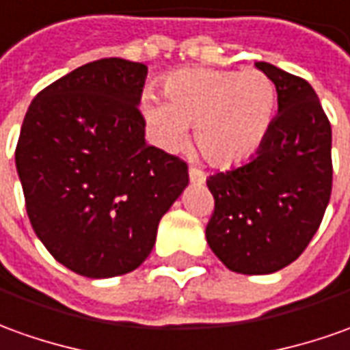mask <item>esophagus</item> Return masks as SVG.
<instances>
[{
  "label": "esophagus",
  "mask_w": 350,
  "mask_h": 350,
  "mask_svg": "<svg viewBox=\"0 0 350 350\" xmlns=\"http://www.w3.org/2000/svg\"><path fill=\"white\" fill-rule=\"evenodd\" d=\"M189 177L192 185H202V183L206 180V173L202 170H198V167H190Z\"/></svg>",
  "instance_id": "1"
}]
</instances>
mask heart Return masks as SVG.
Returning a JSON list of instances; mask_svg holds the SVG:
<instances>
[{"label": "heart", "instance_id": "heart-1", "mask_svg": "<svg viewBox=\"0 0 350 350\" xmlns=\"http://www.w3.org/2000/svg\"><path fill=\"white\" fill-rule=\"evenodd\" d=\"M165 103L143 97L152 139L177 150L194 125V141L213 165L247 160L267 139L276 108V89L259 70H180L163 83Z\"/></svg>", "mask_w": 350, "mask_h": 350}]
</instances>
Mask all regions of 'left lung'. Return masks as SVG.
<instances>
[{
    "mask_svg": "<svg viewBox=\"0 0 350 350\" xmlns=\"http://www.w3.org/2000/svg\"><path fill=\"white\" fill-rule=\"evenodd\" d=\"M278 93V114L255 156L207 179L215 211L207 244L226 269L272 274L305 252L332 194V125L305 79L255 62Z\"/></svg>",
    "mask_w": 350,
    "mask_h": 350,
    "instance_id": "left-lung-1",
    "label": "left lung"
}]
</instances>
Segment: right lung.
<instances>
[{
  "mask_svg": "<svg viewBox=\"0 0 350 350\" xmlns=\"http://www.w3.org/2000/svg\"><path fill=\"white\" fill-rule=\"evenodd\" d=\"M148 68L88 62L33 98L14 152L36 236L88 278L135 271L189 185V165L148 146L139 112Z\"/></svg>",
  "mask_w": 350,
  "mask_h": 350,
  "instance_id": "1",
  "label": "right lung"
}]
</instances>
